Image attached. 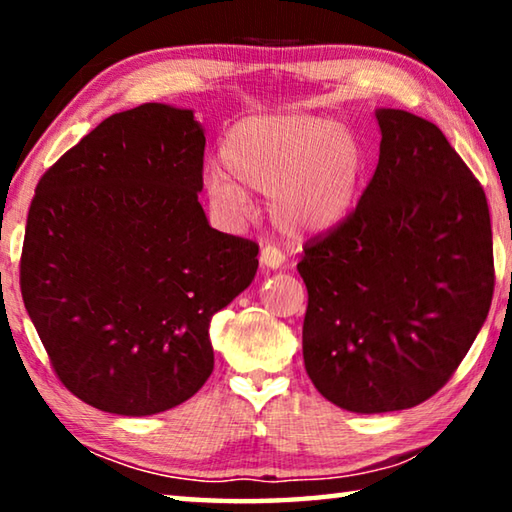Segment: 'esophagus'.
Returning <instances> with one entry per match:
<instances>
[{
  "label": "esophagus",
  "instance_id": "1",
  "mask_svg": "<svg viewBox=\"0 0 512 512\" xmlns=\"http://www.w3.org/2000/svg\"><path fill=\"white\" fill-rule=\"evenodd\" d=\"M259 264H262L264 268H271V271H275V268H280L284 264V255L273 246H264L262 253H259Z\"/></svg>",
  "mask_w": 512,
  "mask_h": 512
}]
</instances>
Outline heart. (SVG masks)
<instances>
[{
	"instance_id": "1",
	"label": "heart",
	"mask_w": 512,
	"mask_h": 512,
	"mask_svg": "<svg viewBox=\"0 0 512 512\" xmlns=\"http://www.w3.org/2000/svg\"><path fill=\"white\" fill-rule=\"evenodd\" d=\"M221 171L205 176L216 212L239 219L246 189L266 194V212L282 235L307 239L339 228L359 201L366 149L357 133L327 117L284 112L241 119L225 133Z\"/></svg>"
}]
</instances>
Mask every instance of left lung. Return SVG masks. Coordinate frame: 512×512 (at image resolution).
Segmentation results:
<instances>
[{
	"label": "left lung",
	"mask_w": 512,
	"mask_h": 512,
	"mask_svg": "<svg viewBox=\"0 0 512 512\" xmlns=\"http://www.w3.org/2000/svg\"><path fill=\"white\" fill-rule=\"evenodd\" d=\"M379 164L339 228L307 244L302 357L318 393L388 413L440 391L488 318L495 264L483 187L443 131L375 110Z\"/></svg>",
	"instance_id": "obj_1"
}]
</instances>
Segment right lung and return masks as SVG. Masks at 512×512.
I'll list each match as a JSON object with an SVG mask.
<instances>
[{
	"mask_svg": "<svg viewBox=\"0 0 512 512\" xmlns=\"http://www.w3.org/2000/svg\"><path fill=\"white\" fill-rule=\"evenodd\" d=\"M205 131L194 110L117 112L40 178L20 287L58 379L94 409L155 415L212 375L210 323L250 287L257 244L214 230L198 203Z\"/></svg>",
	"mask_w": 512,
	"mask_h": 512,
	"instance_id": "right-lung-1",
	"label": "right lung"
}]
</instances>
